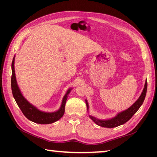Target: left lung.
I'll use <instances>...</instances> for the list:
<instances>
[{
    "label": "left lung",
    "instance_id": "left-lung-1",
    "mask_svg": "<svg viewBox=\"0 0 157 157\" xmlns=\"http://www.w3.org/2000/svg\"><path fill=\"white\" fill-rule=\"evenodd\" d=\"M147 81L145 82V87L143 89V91L142 92L141 95L139 97V99L137 100L136 102L134 105L131 106L129 109H127V110L123 111L120 113H118L116 117H114L113 118L111 119V120L107 121H100L96 119L94 117L90 116L93 121H94L98 125L103 127H108V128H113V127H118L119 125H121L124 123H127L132 117L134 115L135 113L139 110L140 106L142 105L143 101L145 100L146 93H147ZM87 107H89L88 103L86 102Z\"/></svg>",
    "mask_w": 157,
    "mask_h": 157
}]
</instances>
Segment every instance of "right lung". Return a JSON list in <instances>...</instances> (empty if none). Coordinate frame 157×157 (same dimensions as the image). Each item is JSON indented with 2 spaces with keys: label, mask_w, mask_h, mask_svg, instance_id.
<instances>
[{
  "label": "right lung",
  "mask_w": 157,
  "mask_h": 157,
  "mask_svg": "<svg viewBox=\"0 0 157 157\" xmlns=\"http://www.w3.org/2000/svg\"><path fill=\"white\" fill-rule=\"evenodd\" d=\"M14 63V58L13 59L12 63V91L16 102H17V104L21 109V110L23 112V113L24 114V116L30 121L39 124H50L59 120V119L63 116V113H64L66 102V100H67L68 94H69V92H70V90H68L67 94H66L65 95V96L63 97L62 106H61L59 110L56 111V112L53 113L42 112V111H40L37 109L36 107H34V106L30 105V103L25 99L22 94H21V91L19 89H18L17 83V80H16Z\"/></svg>",
  "instance_id": "right-lung-1"
}]
</instances>
